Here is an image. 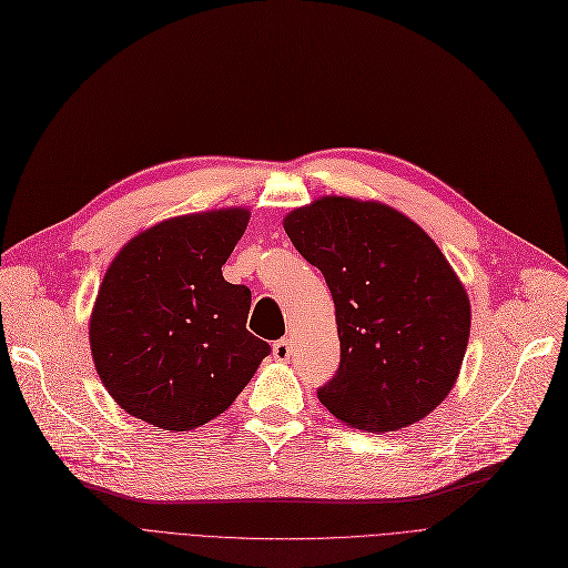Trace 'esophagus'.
<instances>
[{"label":"esophagus","instance_id":"esophagus-1","mask_svg":"<svg viewBox=\"0 0 568 568\" xmlns=\"http://www.w3.org/2000/svg\"><path fill=\"white\" fill-rule=\"evenodd\" d=\"M290 354H292V343H290V338H281V341L274 343V359H276V362H287Z\"/></svg>","mask_w":568,"mask_h":568}]
</instances>
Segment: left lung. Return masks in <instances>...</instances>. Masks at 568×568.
Here are the masks:
<instances>
[{"instance_id": "left-lung-1", "label": "left lung", "mask_w": 568, "mask_h": 568, "mask_svg": "<svg viewBox=\"0 0 568 568\" xmlns=\"http://www.w3.org/2000/svg\"><path fill=\"white\" fill-rule=\"evenodd\" d=\"M283 227L332 290L341 338L320 403L347 426L386 433L424 419L460 373L469 300L433 239L396 209L322 197Z\"/></svg>"}]
</instances>
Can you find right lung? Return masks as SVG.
Returning <instances> with one entry per match:
<instances>
[{"instance_id":"add662e5","label":"right lung","mask_w":568,"mask_h":568,"mask_svg":"<svg viewBox=\"0 0 568 568\" xmlns=\"http://www.w3.org/2000/svg\"><path fill=\"white\" fill-rule=\"evenodd\" d=\"M246 209L163 221L119 251L89 324L94 366L116 405L165 430L225 412L268 343L246 329L251 290L223 278Z\"/></svg>"}]
</instances>
